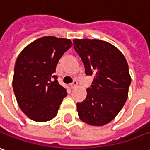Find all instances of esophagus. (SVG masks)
<instances>
[{
  "label": "esophagus",
  "instance_id": "1",
  "mask_svg": "<svg viewBox=\"0 0 150 150\" xmlns=\"http://www.w3.org/2000/svg\"><path fill=\"white\" fill-rule=\"evenodd\" d=\"M77 85H78V82H77V80H76V79H75V80H74V81H73V82L71 83V87L72 88H75Z\"/></svg>",
  "mask_w": 150,
  "mask_h": 150
}]
</instances>
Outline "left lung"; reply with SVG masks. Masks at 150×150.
Returning <instances> with one entry per match:
<instances>
[{"instance_id": "1", "label": "left lung", "mask_w": 150, "mask_h": 150, "mask_svg": "<svg viewBox=\"0 0 150 150\" xmlns=\"http://www.w3.org/2000/svg\"><path fill=\"white\" fill-rule=\"evenodd\" d=\"M73 42L85 74L94 76L86 98L77 103L79 117L91 126H104L116 117L127 100L131 82L127 62L108 42L74 39Z\"/></svg>"}]
</instances>
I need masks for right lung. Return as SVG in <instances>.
<instances>
[{"label":"right lung","mask_w":150,"mask_h":150,"mask_svg":"<svg viewBox=\"0 0 150 150\" xmlns=\"http://www.w3.org/2000/svg\"><path fill=\"white\" fill-rule=\"evenodd\" d=\"M70 39L46 36L33 41L19 53L15 66L13 89L19 107L35 122H47L57 114L67 89L54 75Z\"/></svg>","instance_id":"add662e5"}]
</instances>
